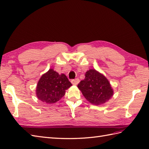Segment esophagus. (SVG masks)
Segmentation results:
<instances>
[{"label":"esophagus","instance_id":"obj_1","mask_svg":"<svg viewBox=\"0 0 149 149\" xmlns=\"http://www.w3.org/2000/svg\"><path fill=\"white\" fill-rule=\"evenodd\" d=\"M71 82L72 83V84L77 85V84L79 82V79H73V80H72V81H71Z\"/></svg>","mask_w":149,"mask_h":149}]
</instances>
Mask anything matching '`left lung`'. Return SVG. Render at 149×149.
I'll list each match as a JSON object with an SVG mask.
<instances>
[{"label":"left lung","mask_w":149,"mask_h":149,"mask_svg":"<svg viewBox=\"0 0 149 149\" xmlns=\"http://www.w3.org/2000/svg\"><path fill=\"white\" fill-rule=\"evenodd\" d=\"M85 76V79L80 82L77 87L90 103L101 105L113 97V89L103 74L93 68L87 70Z\"/></svg>","instance_id":"left-lung-1"}]
</instances>
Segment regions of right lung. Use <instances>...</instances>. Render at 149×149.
I'll use <instances>...</instances> for the list:
<instances>
[{"instance_id":"1","label":"right lung","mask_w":149,"mask_h":149,"mask_svg":"<svg viewBox=\"0 0 149 149\" xmlns=\"http://www.w3.org/2000/svg\"><path fill=\"white\" fill-rule=\"evenodd\" d=\"M72 84L67 76L59 74L52 68L41 75L36 89L38 99L46 104H53L65 96Z\"/></svg>"}]
</instances>
